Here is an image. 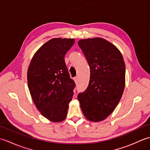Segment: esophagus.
Segmentation results:
<instances>
[{
	"mask_svg": "<svg viewBox=\"0 0 150 150\" xmlns=\"http://www.w3.org/2000/svg\"><path fill=\"white\" fill-rule=\"evenodd\" d=\"M73 80H74L75 82H77V80H78V78H77V77H75L73 78Z\"/></svg>",
	"mask_w": 150,
	"mask_h": 150,
	"instance_id": "1",
	"label": "esophagus"
}]
</instances>
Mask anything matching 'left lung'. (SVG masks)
Returning <instances> with one entry per match:
<instances>
[{
  "label": "left lung",
  "mask_w": 150,
  "mask_h": 150,
  "mask_svg": "<svg viewBox=\"0 0 150 150\" xmlns=\"http://www.w3.org/2000/svg\"><path fill=\"white\" fill-rule=\"evenodd\" d=\"M78 44L90 68L89 85L78 100L88 120L100 122L113 113L122 97L125 63L119 50L103 38L81 39Z\"/></svg>",
  "instance_id": "8db88e82"
}]
</instances>
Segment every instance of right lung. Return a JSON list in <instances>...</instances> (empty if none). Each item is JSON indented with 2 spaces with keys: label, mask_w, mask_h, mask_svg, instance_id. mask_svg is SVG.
Instances as JSON below:
<instances>
[{
  "label": "right lung",
  "mask_w": 150,
  "mask_h": 150,
  "mask_svg": "<svg viewBox=\"0 0 150 150\" xmlns=\"http://www.w3.org/2000/svg\"><path fill=\"white\" fill-rule=\"evenodd\" d=\"M74 39L54 38L34 54L28 68L30 93L37 110L53 122L64 120L75 84L70 79L64 62Z\"/></svg>",
  "instance_id": "add662e5"
}]
</instances>
